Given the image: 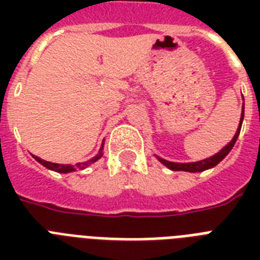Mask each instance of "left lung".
I'll return each mask as SVG.
<instances>
[{
  "mask_svg": "<svg viewBox=\"0 0 260 260\" xmlns=\"http://www.w3.org/2000/svg\"><path fill=\"white\" fill-rule=\"evenodd\" d=\"M243 118H244V105H243V110H242V117H240V122H239V126H238V131H236V134L235 136L232 138L228 144H226L224 148H222L220 152H217L216 155L213 156H210V158H206L204 160H200V162H191V163H175V162H169L166 159H162L158 158V160L162 165L167 167V169H170L173 171H187V173H200V171H204V170H208V169H212V167L217 166L218 163L221 162L222 159L225 158L226 155L230 154V151L234 148L235 143L238 140L239 138V134H240V129H242V124H243Z\"/></svg>",
  "mask_w": 260,
  "mask_h": 260,
  "instance_id": "left-lung-1",
  "label": "left lung"
}]
</instances>
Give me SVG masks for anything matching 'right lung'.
<instances>
[{
  "label": "right lung",
  "instance_id": "right-lung-1",
  "mask_svg": "<svg viewBox=\"0 0 260 260\" xmlns=\"http://www.w3.org/2000/svg\"><path fill=\"white\" fill-rule=\"evenodd\" d=\"M102 148H104V144L101 146V148H100V152H98L94 158L89 159V160H86V162L83 163H77L74 166H71V165H59V163H51V162H47V160H43V159H40L39 156H35V159L38 160L40 165H43L44 167H47V169H50V170L52 171H56V173H71V171H75L77 169H79V170H83V169H86L87 166H90L91 163L97 162L98 159L101 158L102 156Z\"/></svg>",
  "mask_w": 260,
  "mask_h": 260
}]
</instances>
